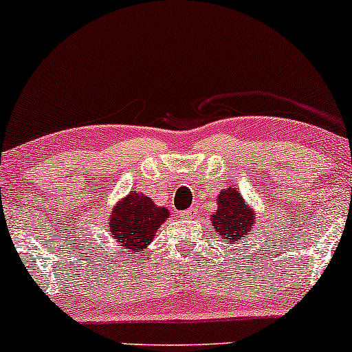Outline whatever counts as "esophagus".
<instances>
[{"label":"esophagus","instance_id":"1","mask_svg":"<svg viewBox=\"0 0 352 352\" xmlns=\"http://www.w3.org/2000/svg\"><path fill=\"white\" fill-rule=\"evenodd\" d=\"M197 215H199V212H197L195 208H188V210H184V212H182V218H195Z\"/></svg>","mask_w":352,"mask_h":352}]
</instances>
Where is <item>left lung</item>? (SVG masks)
I'll use <instances>...</instances> for the list:
<instances>
[{
  "label": "left lung",
  "instance_id": "1",
  "mask_svg": "<svg viewBox=\"0 0 352 352\" xmlns=\"http://www.w3.org/2000/svg\"><path fill=\"white\" fill-rule=\"evenodd\" d=\"M218 210L213 213L212 223L217 236L221 240L236 243L240 238L252 235L254 228L253 212L246 207L245 200L235 190H225L218 193Z\"/></svg>",
  "mask_w": 352,
  "mask_h": 352
}]
</instances>
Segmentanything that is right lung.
Here are the masks:
<instances>
[{
	"instance_id": "right-lung-1",
	"label": "right lung",
	"mask_w": 352,
	"mask_h": 352,
	"mask_svg": "<svg viewBox=\"0 0 352 352\" xmlns=\"http://www.w3.org/2000/svg\"><path fill=\"white\" fill-rule=\"evenodd\" d=\"M168 217V210L157 207L148 197L139 192H132L112 212L109 220V230L117 243H122L131 250H144L155 236L157 228Z\"/></svg>"
}]
</instances>
